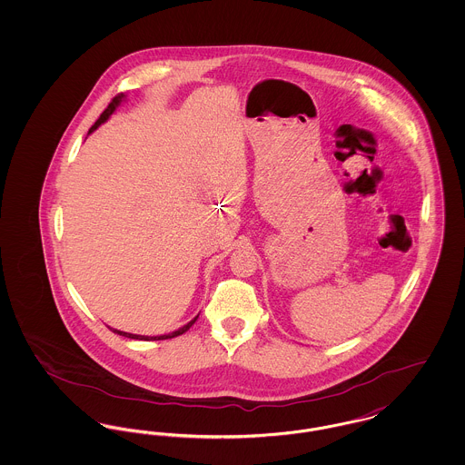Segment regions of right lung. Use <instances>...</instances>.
<instances>
[{"mask_svg": "<svg viewBox=\"0 0 465 465\" xmlns=\"http://www.w3.org/2000/svg\"><path fill=\"white\" fill-rule=\"evenodd\" d=\"M125 99V95L124 94H118L113 101H111L110 104H108V108L106 110L103 111V114L99 116V120L90 127V133H94L101 124H104L108 118H110L111 114L114 113V110L122 104V101ZM199 319V315L195 317V319H192L188 324H184L183 328H179V330H176V331L169 332V334H162V336H143V334H133V332H125V331H118V330H113V328H110L111 331L116 332V334H122V336H127V338H134V340H144V341H150V340H167V338H174V336H179V334H183V332L188 331L193 324H195V321Z\"/></svg>", "mask_w": 465, "mask_h": 465, "instance_id": "add662e5", "label": "right lung"}]
</instances>
